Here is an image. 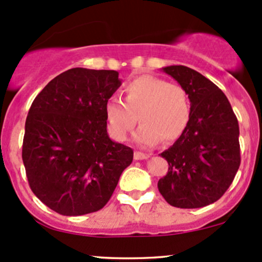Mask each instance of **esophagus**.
I'll use <instances>...</instances> for the list:
<instances>
[{
  "mask_svg": "<svg viewBox=\"0 0 262 262\" xmlns=\"http://www.w3.org/2000/svg\"><path fill=\"white\" fill-rule=\"evenodd\" d=\"M148 158H149V154L142 153V151H136V153H134V159L136 160H144V159H148Z\"/></svg>",
  "mask_w": 262,
  "mask_h": 262,
  "instance_id": "1",
  "label": "esophagus"
}]
</instances>
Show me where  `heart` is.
<instances>
[{
  "label": "heart",
  "instance_id": "1",
  "mask_svg": "<svg viewBox=\"0 0 262 262\" xmlns=\"http://www.w3.org/2000/svg\"><path fill=\"white\" fill-rule=\"evenodd\" d=\"M123 94L124 102L112 98L104 107L109 134L117 142L126 139L138 119L142 124L134 140L142 146H154L160 140L169 144L185 132L191 107L188 93L180 85L143 74L126 82Z\"/></svg>",
  "mask_w": 262,
  "mask_h": 262
}]
</instances>
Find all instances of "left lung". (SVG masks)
<instances>
[{"label":"left lung","mask_w":262,"mask_h":262,"mask_svg":"<svg viewBox=\"0 0 262 262\" xmlns=\"http://www.w3.org/2000/svg\"><path fill=\"white\" fill-rule=\"evenodd\" d=\"M163 71L186 91L191 116L182 137L160 154L169 170L158 189L175 208H203L223 196L240 166L236 116L223 91L199 72L185 66Z\"/></svg>","instance_id":"left-lung-1"}]
</instances>
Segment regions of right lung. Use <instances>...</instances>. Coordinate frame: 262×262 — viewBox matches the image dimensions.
Instances as JSON below:
<instances>
[{
  "label": "right lung",
  "mask_w": 262,
  "mask_h": 262,
  "mask_svg": "<svg viewBox=\"0 0 262 262\" xmlns=\"http://www.w3.org/2000/svg\"><path fill=\"white\" fill-rule=\"evenodd\" d=\"M117 71L72 68L39 92L22 145L33 194L53 211L78 216L111 199L133 149L107 133L105 103L120 87Z\"/></svg>",
  "instance_id": "add662e5"
}]
</instances>
